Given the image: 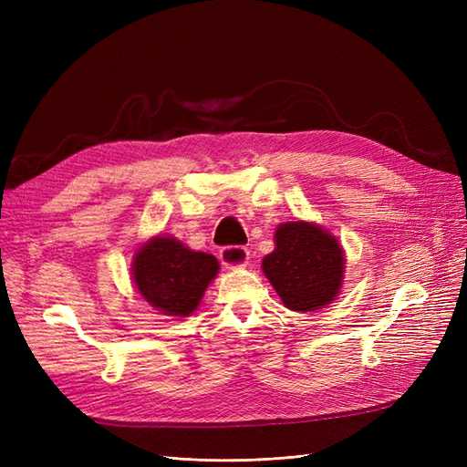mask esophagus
I'll return each mask as SVG.
<instances>
[{
  "label": "esophagus",
  "instance_id": "esophagus-1",
  "mask_svg": "<svg viewBox=\"0 0 467 467\" xmlns=\"http://www.w3.org/2000/svg\"><path fill=\"white\" fill-rule=\"evenodd\" d=\"M220 261L223 266H228V268L245 266L249 263V251L245 247H239V245L223 247L220 251Z\"/></svg>",
  "mask_w": 467,
  "mask_h": 467
}]
</instances>
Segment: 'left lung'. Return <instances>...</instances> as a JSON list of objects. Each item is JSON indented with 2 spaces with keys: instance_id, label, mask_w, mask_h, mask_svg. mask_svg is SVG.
Here are the masks:
<instances>
[{
  "instance_id": "1",
  "label": "left lung",
  "mask_w": 467,
  "mask_h": 467,
  "mask_svg": "<svg viewBox=\"0 0 467 467\" xmlns=\"http://www.w3.org/2000/svg\"><path fill=\"white\" fill-rule=\"evenodd\" d=\"M263 273L292 312H316L341 292L345 251L319 225L286 222L276 228L275 251L263 259Z\"/></svg>"
}]
</instances>
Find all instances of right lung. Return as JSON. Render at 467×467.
Instances as JSON below:
<instances>
[{
	"instance_id": "right-lung-1",
	"label": "right lung",
	"mask_w": 467,
	"mask_h": 467,
	"mask_svg": "<svg viewBox=\"0 0 467 467\" xmlns=\"http://www.w3.org/2000/svg\"><path fill=\"white\" fill-rule=\"evenodd\" d=\"M220 271L218 259L179 239L155 235L136 251L132 278L142 298L165 316L187 317Z\"/></svg>"
}]
</instances>
